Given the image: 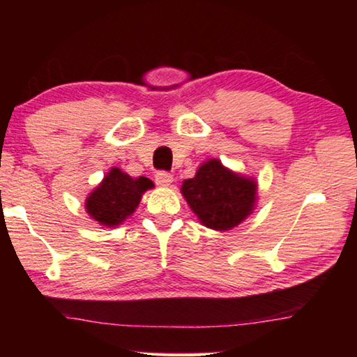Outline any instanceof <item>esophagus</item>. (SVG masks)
<instances>
[{
  "label": "esophagus",
  "instance_id": "1",
  "mask_svg": "<svg viewBox=\"0 0 357 357\" xmlns=\"http://www.w3.org/2000/svg\"><path fill=\"white\" fill-rule=\"evenodd\" d=\"M173 183V174L167 172H159L155 174V184L157 185H170Z\"/></svg>",
  "mask_w": 357,
  "mask_h": 357
}]
</instances>
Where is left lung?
<instances>
[{
	"mask_svg": "<svg viewBox=\"0 0 357 357\" xmlns=\"http://www.w3.org/2000/svg\"><path fill=\"white\" fill-rule=\"evenodd\" d=\"M253 178L228 170L220 160L211 159L185 179L181 193L204 227L227 231L252 214L257 203Z\"/></svg>",
	"mask_w": 357,
	"mask_h": 357,
	"instance_id": "obj_1",
	"label": "left lung"
}]
</instances>
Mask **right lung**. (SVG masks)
I'll return each instance as SVG.
<instances>
[{
    "mask_svg": "<svg viewBox=\"0 0 357 357\" xmlns=\"http://www.w3.org/2000/svg\"><path fill=\"white\" fill-rule=\"evenodd\" d=\"M153 187L151 179L144 176L134 179L114 167L88 195L84 203L86 213L100 225L108 228L118 227L134 214L143 193Z\"/></svg>",
    "mask_w": 357,
    "mask_h": 357,
    "instance_id": "right-lung-1",
    "label": "right lung"
}]
</instances>
